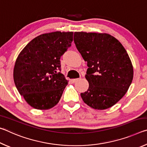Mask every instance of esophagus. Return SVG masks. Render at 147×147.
Segmentation results:
<instances>
[{"label": "esophagus", "mask_w": 147, "mask_h": 147, "mask_svg": "<svg viewBox=\"0 0 147 147\" xmlns=\"http://www.w3.org/2000/svg\"><path fill=\"white\" fill-rule=\"evenodd\" d=\"M79 80V78H75V79H71V82L73 83H75L76 82Z\"/></svg>", "instance_id": "34e87169"}]
</instances>
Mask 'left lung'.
Masks as SVG:
<instances>
[{
	"mask_svg": "<svg viewBox=\"0 0 147 147\" xmlns=\"http://www.w3.org/2000/svg\"><path fill=\"white\" fill-rule=\"evenodd\" d=\"M74 41L88 62L86 78L89 88L80 94L83 101L100 110L115 105L127 92L134 77L132 63L125 49L106 33L76 32Z\"/></svg>",
	"mask_w": 147,
	"mask_h": 147,
	"instance_id": "1",
	"label": "left lung"
}]
</instances>
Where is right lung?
I'll return each instance as SVG.
<instances>
[{"label": "right lung", "mask_w": 147, "mask_h": 147, "mask_svg": "<svg viewBox=\"0 0 147 147\" xmlns=\"http://www.w3.org/2000/svg\"><path fill=\"white\" fill-rule=\"evenodd\" d=\"M73 32L43 34L19 53L13 80L21 95L32 108L49 109L59 102L68 84L61 71V56L71 45Z\"/></svg>", "instance_id": "1"}]
</instances>
